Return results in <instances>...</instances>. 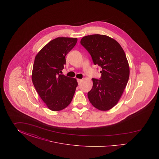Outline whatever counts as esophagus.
<instances>
[{
	"label": "esophagus",
	"instance_id": "obj_1",
	"mask_svg": "<svg viewBox=\"0 0 159 159\" xmlns=\"http://www.w3.org/2000/svg\"><path fill=\"white\" fill-rule=\"evenodd\" d=\"M82 79H77V82H78V84H80V83L82 82Z\"/></svg>",
	"mask_w": 159,
	"mask_h": 159
}]
</instances>
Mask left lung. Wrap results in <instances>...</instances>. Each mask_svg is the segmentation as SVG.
I'll return each instance as SVG.
<instances>
[{"instance_id":"obj_1","label":"left lung","mask_w":159,"mask_h":159,"mask_svg":"<svg viewBox=\"0 0 159 159\" xmlns=\"http://www.w3.org/2000/svg\"><path fill=\"white\" fill-rule=\"evenodd\" d=\"M80 43L90 53L94 64L102 68L100 80L92 79L89 100L99 110H109L117 104L128 82L130 70L126 54L116 40L106 35H88Z\"/></svg>"}]
</instances>
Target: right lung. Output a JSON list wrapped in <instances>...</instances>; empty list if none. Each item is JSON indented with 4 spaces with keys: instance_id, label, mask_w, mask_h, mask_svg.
Here are the masks:
<instances>
[{
    "instance_id": "1",
    "label": "right lung",
    "mask_w": 159,
    "mask_h": 159,
    "mask_svg": "<svg viewBox=\"0 0 159 159\" xmlns=\"http://www.w3.org/2000/svg\"><path fill=\"white\" fill-rule=\"evenodd\" d=\"M77 41V38H56L36 55L32 82L40 97L52 111L66 108L71 102L78 85L75 78L61 75L66 62V56Z\"/></svg>"
}]
</instances>
